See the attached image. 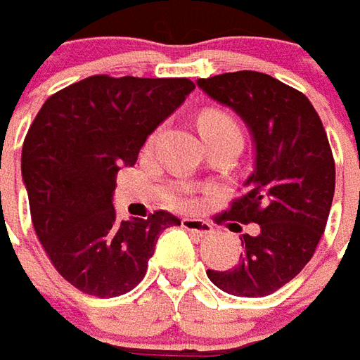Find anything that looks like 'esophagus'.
I'll use <instances>...</instances> for the list:
<instances>
[{"label": "esophagus", "instance_id": "1", "mask_svg": "<svg viewBox=\"0 0 360 360\" xmlns=\"http://www.w3.org/2000/svg\"><path fill=\"white\" fill-rule=\"evenodd\" d=\"M181 226L187 230V232L195 233V236H208V233H212V226L205 220H198V218H183L181 220Z\"/></svg>", "mask_w": 360, "mask_h": 360}]
</instances>
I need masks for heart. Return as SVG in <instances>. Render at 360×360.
I'll return each mask as SVG.
<instances>
[{
    "mask_svg": "<svg viewBox=\"0 0 360 360\" xmlns=\"http://www.w3.org/2000/svg\"><path fill=\"white\" fill-rule=\"evenodd\" d=\"M198 127L202 134H216V132H240V128L236 124V120L232 117H228L226 112L220 110H205L200 117H198ZM167 202L173 208H179V210H188L195 206V197L188 188H177L167 195Z\"/></svg>",
    "mask_w": 360,
    "mask_h": 360,
    "instance_id": "heart-1",
    "label": "heart"
}]
</instances>
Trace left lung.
Instances as JSON below:
<instances>
[{"instance_id":"obj_1","label":"left lung","mask_w":360,"mask_h":360,"mask_svg":"<svg viewBox=\"0 0 360 360\" xmlns=\"http://www.w3.org/2000/svg\"><path fill=\"white\" fill-rule=\"evenodd\" d=\"M197 85L240 115L255 144L248 193L216 220L257 224L259 233L241 236L236 267L206 275L232 296H269L306 267L326 230L335 191L326 128L304 93L267 74L243 70ZM240 224L230 230L241 232Z\"/></svg>"}]
</instances>
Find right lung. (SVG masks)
<instances>
[{"label":"right lung","instance_id":"right-lung-1","mask_svg":"<svg viewBox=\"0 0 360 360\" xmlns=\"http://www.w3.org/2000/svg\"><path fill=\"white\" fill-rule=\"evenodd\" d=\"M195 84L187 77L91 75L50 95L22 142L21 172L37 238L77 290L112 298L144 278L158 236L179 226L155 210L119 220L112 206L120 167Z\"/></svg>","mask_w":360,"mask_h":360}]
</instances>
